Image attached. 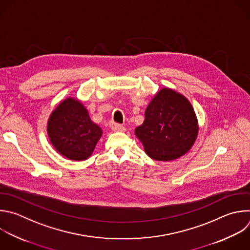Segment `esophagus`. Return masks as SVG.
<instances>
[{
	"label": "esophagus",
	"mask_w": 250,
	"mask_h": 250,
	"mask_svg": "<svg viewBox=\"0 0 250 250\" xmlns=\"http://www.w3.org/2000/svg\"><path fill=\"white\" fill-rule=\"evenodd\" d=\"M111 128L114 130V131H125V127L120 124H111Z\"/></svg>",
	"instance_id": "obj_1"
}]
</instances>
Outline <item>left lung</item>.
Instances as JSON below:
<instances>
[{
  "instance_id": "1",
  "label": "left lung",
  "mask_w": 250,
  "mask_h": 250,
  "mask_svg": "<svg viewBox=\"0 0 250 250\" xmlns=\"http://www.w3.org/2000/svg\"><path fill=\"white\" fill-rule=\"evenodd\" d=\"M198 130V120L188 99L172 88L163 87L151 99L145 120L134 133L151 159L167 162L188 153Z\"/></svg>"
}]
</instances>
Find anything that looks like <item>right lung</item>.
Listing matches in <instances>:
<instances>
[{"label": "right lung", "instance_id": "1", "mask_svg": "<svg viewBox=\"0 0 250 250\" xmlns=\"http://www.w3.org/2000/svg\"><path fill=\"white\" fill-rule=\"evenodd\" d=\"M47 133L51 144L62 156L83 161L92 155L103 130L91 121L88 110L80 100L67 97L51 113Z\"/></svg>", "mask_w": 250, "mask_h": 250}]
</instances>
